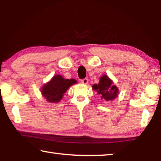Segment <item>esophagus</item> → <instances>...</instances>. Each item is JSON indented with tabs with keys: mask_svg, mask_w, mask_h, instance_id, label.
<instances>
[{
	"mask_svg": "<svg viewBox=\"0 0 161 161\" xmlns=\"http://www.w3.org/2000/svg\"><path fill=\"white\" fill-rule=\"evenodd\" d=\"M81 82L83 84H88V82H89L88 79H86V78L83 79V80H81Z\"/></svg>",
	"mask_w": 161,
	"mask_h": 161,
	"instance_id": "esophagus-1",
	"label": "esophagus"
}]
</instances>
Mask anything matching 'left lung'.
Returning a JSON list of instances; mask_svg holds the SVG:
<instances>
[{
	"label": "left lung",
	"instance_id": "8db88e82",
	"mask_svg": "<svg viewBox=\"0 0 161 161\" xmlns=\"http://www.w3.org/2000/svg\"><path fill=\"white\" fill-rule=\"evenodd\" d=\"M92 89L100 95L102 99L107 102L112 101L118 97L119 90L116 85L113 84V81L107 75H103L100 77L98 84H93Z\"/></svg>",
	"mask_w": 161,
	"mask_h": 161
}]
</instances>
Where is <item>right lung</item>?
<instances>
[{
	"label": "right lung",
	"mask_w": 161,
	"mask_h": 161,
	"mask_svg": "<svg viewBox=\"0 0 161 161\" xmlns=\"http://www.w3.org/2000/svg\"><path fill=\"white\" fill-rule=\"evenodd\" d=\"M76 83L77 81L75 79L67 80L60 75H56L42 86L41 94L47 102L58 103L60 102L67 89Z\"/></svg>",
	"instance_id": "obj_1"
}]
</instances>
